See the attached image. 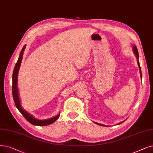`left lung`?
Returning a JSON list of instances; mask_svg holds the SVG:
<instances>
[{
    "label": "left lung",
    "mask_w": 153,
    "mask_h": 153,
    "mask_svg": "<svg viewBox=\"0 0 153 153\" xmlns=\"http://www.w3.org/2000/svg\"><path fill=\"white\" fill-rule=\"evenodd\" d=\"M133 50H134V54H135V55H136V57H137V64H138V66H139V71H140V74H141V78H142V73H141V67H140V65H139V54H138V51H137V48H136V46H135V45H133ZM122 123H123V122H122ZM122 123H119V124H121ZM96 124H98V125H99V126H105V125H103V124H99V123H95Z\"/></svg>",
    "instance_id": "obj_1"
}]
</instances>
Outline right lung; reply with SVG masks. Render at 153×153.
<instances>
[{
    "label": "right lung",
    "instance_id": "right-lung-1",
    "mask_svg": "<svg viewBox=\"0 0 153 153\" xmlns=\"http://www.w3.org/2000/svg\"><path fill=\"white\" fill-rule=\"evenodd\" d=\"M25 48V45L24 46L21 54L19 55V57L18 59V61L15 65V68L13 71V74H12V96L13 98H14V101L16 104V108L18 109V110L20 111V112L23 115V116L25 117V119L27 120L28 122H29L30 124L36 126H47L53 123H54L57 119L59 117V114L56 116L54 117H52L51 119H46V120H38L36 118H34L32 115L29 114L28 112H26L25 110H24L21 105V103H20L19 98V93H18V89L17 88V75H18V71L20 68V65H21L22 56L24 54V51Z\"/></svg>",
    "mask_w": 153,
    "mask_h": 153
}]
</instances>
